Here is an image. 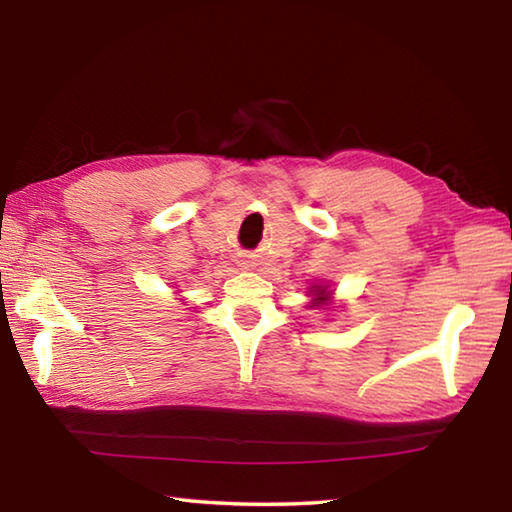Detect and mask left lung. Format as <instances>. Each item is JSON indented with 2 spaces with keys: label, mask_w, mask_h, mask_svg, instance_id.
<instances>
[{
  "label": "left lung",
  "mask_w": 512,
  "mask_h": 512,
  "mask_svg": "<svg viewBox=\"0 0 512 512\" xmlns=\"http://www.w3.org/2000/svg\"><path fill=\"white\" fill-rule=\"evenodd\" d=\"M306 297H310L306 308L325 310V312H330L334 308V290H330V284H323V281H312V286H308Z\"/></svg>",
  "instance_id": "obj_1"
}]
</instances>
